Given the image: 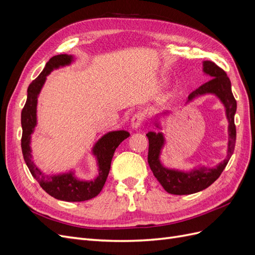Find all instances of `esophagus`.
Returning a JSON list of instances; mask_svg holds the SVG:
<instances>
[{
	"mask_svg": "<svg viewBox=\"0 0 255 255\" xmlns=\"http://www.w3.org/2000/svg\"><path fill=\"white\" fill-rule=\"evenodd\" d=\"M143 119H144V115L142 113H137L133 116L132 118V121H130V128H132L133 129H138L140 128V126L142 125L143 122Z\"/></svg>",
	"mask_w": 255,
	"mask_h": 255,
	"instance_id": "1",
	"label": "esophagus"
}]
</instances>
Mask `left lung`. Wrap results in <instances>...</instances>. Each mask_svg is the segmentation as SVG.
<instances>
[{"label":"left lung","instance_id":"8db88e82","mask_svg":"<svg viewBox=\"0 0 255 255\" xmlns=\"http://www.w3.org/2000/svg\"><path fill=\"white\" fill-rule=\"evenodd\" d=\"M202 72L204 75L210 76L211 80L201 85L195 91H192L188 96L184 106L204 96H215L219 100L220 103L225 107L226 118L229 123L227 156L214 167L199 165L187 171L164 166L160 160V155L166 145V137L165 134L161 132L163 128L160 126V118L168 116L169 113L165 112L154 116L152 122L154 127L159 130L158 132H152L151 130L146 134L149 139L148 163L154 176L156 177L161 186L167 192L172 195H191L211 186L220 176L223 169L226 168L235 148L236 128L234 125V116L237 104L232 94L230 79L227 76V73L217 65H215L213 61H203Z\"/></svg>","mask_w":255,"mask_h":255}]
</instances>
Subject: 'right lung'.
I'll list each match as a JSON object with an SVG mask.
<instances>
[{
    "label": "right lung",
    "mask_w": 255,
    "mask_h": 255,
    "mask_svg": "<svg viewBox=\"0 0 255 255\" xmlns=\"http://www.w3.org/2000/svg\"><path fill=\"white\" fill-rule=\"evenodd\" d=\"M75 61L73 55L59 54L53 56L45 65L42 72L36 80L29 84L27 88L26 103L21 113L22 139L21 148L25 164L28 167L34 179L39 183L45 192L57 200L67 202H81L95 198L102 190L110 173L112 158L118 145L129 136L127 130H111L104 134L95 142L91 148V154L94 155L98 166V174L94 180L84 181L75 176V170L71 169L65 173L48 175L38 168L32 155L30 139L32 134L37 127V104L43 85L47 81V76L59 68L70 66Z\"/></svg>",
    "instance_id": "right-lung-1"
}]
</instances>
